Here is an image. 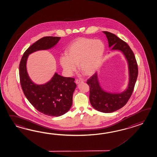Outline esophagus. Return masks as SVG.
Instances as JSON below:
<instances>
[{"mask_svg":"<svg viewBox=\"0 0 157 157\" xmlns=\"http://www.w3.org/2000/svg\"><path fill=\"white\" fill-rule=\"evenodd\" d=\"M83 82V81L82 80H78V79L76 80V83L77 84H79L80 83H81V82Z\"/></svg>","mask_w":157,"mask_h":157,"instance_id":"1","label":"esophagus"}]
</instances>
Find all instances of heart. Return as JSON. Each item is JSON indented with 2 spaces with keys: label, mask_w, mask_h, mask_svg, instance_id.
I'll return each instance as SVG.
<instances>
[{
  "label": "heart",
  "mask_w": 157,
  "mask_h": 157,
  "mask_svg": "<svg viewBox=\"0 0 157 157\" xmlns=\"http://www.w3.org/2000/svg\"><path fill=\"white\" fill-rule=\"evenodd\" d=\"M105 50V44L102 40L79 38L70 44L67 54L60 57V64L68 76L72 75L78 64L85 75L91 76L101 66Z\"/></svg>",
  "instance_id": "heart-1"
}]
</instances>
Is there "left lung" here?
<instances>
[{
	"label": "left lung",
	"mask_w": 157,
	"mask_h": 157,
	"mask_svg": "<svg viewBox=\"0 0 157 157\" xmlns=\"http://www.w3.org/2000/svg\"><path fill=\"white\" fill-rule=\"evenodd\" d=\"M103 33L106 34L111 50L121 51L128 66L129 82L127 88L121 93H111L103 90L99 84L97 72L87 81L90 87L89 100L91 106L100 112L110 113L122 108L130 98L138 76V66L133 51L126 42L114 34L109 32Z\"/></svg>",
	"instance_id": "1"
}]
</instances>
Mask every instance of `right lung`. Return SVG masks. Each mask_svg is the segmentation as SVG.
<instances>
[{
	"label": "right lung",
	"instance_id": "add662e5",
	"mask_svg": "<svg viewBox=\"0 0 157 157\" xmlns=\"http://www.w3.org/2000/svg\"><path fill=\"white\" fill-rule=\"evenodd\" d=\"M60 39L58 36H44L37 40L26 50L19 65L20 84L26 98L36 110L50 117H60L69 111L77 86L75 78L55 73L48 82L38 85L29 76L26 63L30 54L54 48Z\"/></svg>",
	"mask_w": 157,
	"mask_h": 157
}]
</instances>
